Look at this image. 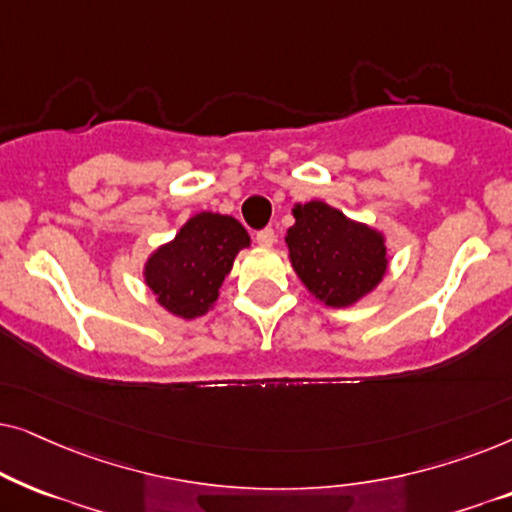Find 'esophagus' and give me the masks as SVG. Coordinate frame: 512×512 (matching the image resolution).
<instances>
[{
    "instance_id": "34e87169",
    "label": "esophagus",
    "mask_w": 512,
    "mask_h": 512,
    "mask_svg": "<svg viewBox=\"0 0 512 512\" xmlns=\"http://www.w3.org/2000/svg\"><path fill=\"white\" fill-rule=\"evenodd\" d=\"M275 230L272 228H265V230H261V233H256V242H258V247H265V249H270L272 244H275Z\"/></svg>"
}]
</instances>
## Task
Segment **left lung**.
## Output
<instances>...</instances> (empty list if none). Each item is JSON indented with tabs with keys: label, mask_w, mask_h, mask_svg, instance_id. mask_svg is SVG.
<instances>
[{
	"label": "left lung",
	"mask_w": 512,
	"mask_h": 512,
	"mask_svg": "<svg viewBox=\"0 0 512 512\" xmlns=\"http://www.w3.org/2000/svg\"><path fill=\"white\" fill-rule=\"evenodd\" d=\"M291 214L296 223L286 230L289 261L319 303L352 307L387 277L389 249L382 230L349 219L324 200L298 202Z\"/></svg>",
	"instance_id": "8db88e82"
}]
</instances>
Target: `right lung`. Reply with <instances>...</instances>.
Returning <instances> with one entry per match:
<instances>
[{"instance_id": "1", "label": "right lung", "mask_w": 512, "mask_h": 512, "mask_svg": "<svg viewBox=\"0 0 512 512\" xmlns=\"http://www.w3.org/2000/svg\"><path fill=\"white\" fill-rule=\"evenodd\" d=\"M249 244V233L233 216L193 214L170 242L151 251L144 282L163 310L179 319H198L219 300L235 256Z\"/></svg>"}]
</instances>
